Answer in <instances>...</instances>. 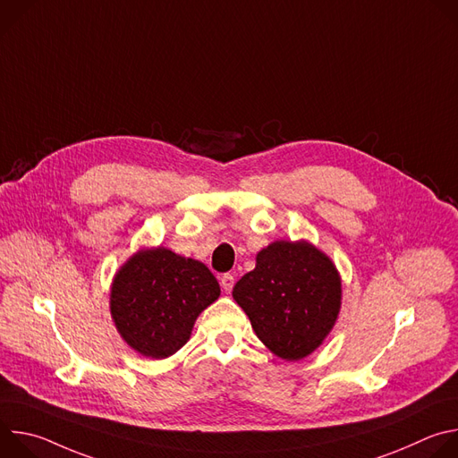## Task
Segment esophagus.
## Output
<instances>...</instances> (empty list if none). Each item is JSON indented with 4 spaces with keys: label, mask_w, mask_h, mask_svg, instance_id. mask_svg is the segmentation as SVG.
I'll use <instances>...</instances> for the list:
<instances>
[{
    "label": "esophagus",
    "mask_w": 458,
    "mask_h": 458,
    "mask_svg": "<svg viewBox=\"0 0 458 458\" xmlns=\"http://www.w3.org/2000/svg\"><path fill=\"white\" fill-rule=\"evenodd\" d=\"M233 283H235V279H233V276H232V274H225V276H221V288H223L226 293H230V292H232Z\"/></svg>",
    "instance_id": "obj_1"
}]
</instances>
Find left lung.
Segmentation results:
<instances>
[{
  "instance_id": "8db88e82",
  "label": "left lung",
  "mask_w": 458,
  "mask_h": 458,
  "mask_svg": "<svg viewBox=\"0 0 458 458\" xmlns=\"http://www.w3.org/2000/svg\"><path fill=\"white\" fill-rule=\"evenodd\" d=\"M255 335L284 360L310 355L330 334L341 308V277L306 241H277L233 286Z\"/></svg>"
}]
</instances>
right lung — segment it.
Returning <instances> with one entry per match:
<instances>
[{
  "label": "right lung",
  "instance_id": "add662e5",
  "mask_svg": "<svg viewBox=\"0 0 458 458\" xmlns=\"http://www.w3.org/2000/svg\"><path fill=\"white\" fill-rule=\"evenodd\" d=\"M219 293L217 279L203 263L159 246L138 251L117 272L110 311L130 348L166 359L186 344L195 318Z\"/></svg>",
  "mask_w": 458,
  "mask_h": 458
}]
</instances>
